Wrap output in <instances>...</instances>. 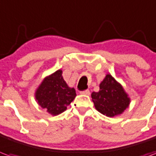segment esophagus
Returning <instances> with one entry per match:
<instances>
[{
	"instance_id": "esophagus-1",
	"label": "esophagus",
	"mask_w": 156,
	"mask_h": 156,
	"mask_svg": "<svg viewBox=\"0 0 156 156\" xmlns=\"http://www.w3.org/2000/svg\"><path fill=\"white\" fill-rule=\"evenodd\" d=\"M80 94L83 95H89L90 94V92H89L88 89H86V90H83V91L80 92Z\"/></svg>"
}]
</instances>
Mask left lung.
<instances>
[{
  "label": "left lung",
  "mask_w": 156,
  "mask_h": 156,
  "mask_svg": "<svg viewBox=\"0 0 156 156\" xmlns=\"http://www.w3.org/2000/svg\"><path fill=\"white\" fill-rule=\"evenodd\" d=\"M99 88L98 93H92L91 97L96 109L103 115L108 117L120 115L129 105V98L111 75H106Z\"/></svg>",
  "instance_id": "1"
}]
</instances>
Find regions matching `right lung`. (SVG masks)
I'll return each mask as SVG.
<instances>
[{"mask_svg": "<svg viewBox=\"0 0 156 156\" xmlns=\"http://www.w3.org/2000/svg\"><path fill=\"white\" fill-rule=\"evenodd\" d=\"M58 70L46 78L36 92V98L48 113L57 115L66 110L76 97L74 88L68 87Z\"/></svg>", "mask_w": 156, "mask_h": 156, "instance_id": "1", "label": "right lung"}]
</instances>
